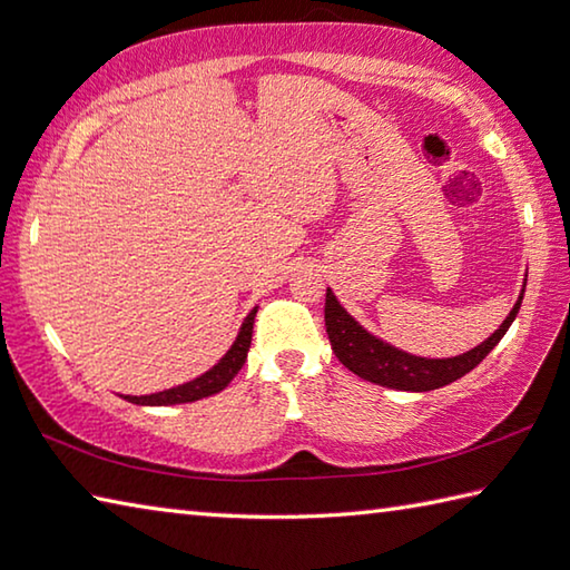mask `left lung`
I'll return each instance as SVG.
<instances>
[{"label":"left lung","mask_w":570,"mask_h":570,"mask_svg":"<svg viewBox=\"0 0 570 570\" xmlns=\"http://www.w3.org/2000/svg\"><path fill=\"white\" fill-rule=\"evenodd\" d=\"M522 298L524 288L514 308L510 311V316L502 321L500 328L494 331L485 343L468 350L463 355L443 360L409 355L404 350L374 337L341 306V301L333 296L331 288L328 294H325V333L331 337L335 357L341 360L350 372H355L357 377L380 386H390V390L431 392L460 380L490 355V350L502 341L507 331H510V325L519 313V306H522Z\"/></svg>","instance_id":"obj_1"}]
</instances>
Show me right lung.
Returning a JSON list of instances; mask_svg holds the SVG:
<instances>
[{"instance_id":"right-lung-1","label":"right lung","mask_w":570,"mask_h":570,"mask_svg":"<svg viewBox=\"0 0 570 570\" xmlns=\"http://www.w3.org/2000/svg\"><path fill=\"white\" fill-rule=\"evenodd\" d=\"M254 316H257V308L249 311V316L242 323V328L235 337L233 347L227 350L223 355V360L217 362L215 367H210L200 377L190 380L186 384H178L174 390H164L156 394H147V396H125L127 402L139 404V406H171V404H188V402H198V399L213 396L217 392H223L225 386L233 382L235 374L242 370L249 353L252 345V328H254Z\"/></svg>"}]
</instances>
